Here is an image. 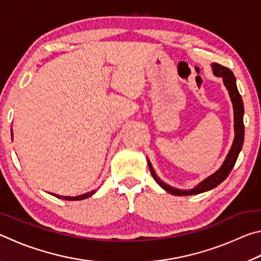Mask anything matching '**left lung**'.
Here are the masks:
<instances>
[{"mask_svg": "<svg viewBox=\"0 0 261 261\" xmlns=\"http://www.w3.org/2000/svg\"><path fill=\"white\" fill-rule=\"evenodd\" d=\"M212 69H213V73L216 77L222 78L224 86L227 87L229 95H230L232 108H233V129H235V139H233L232 146L230 148V151H229L226 160L223 162V165L221 166L214 174H212L204 180H201L197 187H194L191 190L175 189L173 187H170V185L166 184L165 182H162V180L156 176L155 171H154L152 163L149 162V160H147L148 168L149 170H151V174L153 176V178L155 179V182L160 185L163 190H166L167 192L174 194V196H191V194H199L202 192L210 191V190L218 187V185L222 183L223 180L228 177V175L230 174L232 167L235 166L236 163L238 154H240L242 149L243 141H244V123H243L244 106H243V100L240 92L237 90L236 78L230 70L226 67H223V65L213 63L212 64Z\"/></svg>", "mask_w": 261, "mask_h": 261, "instance_id": "left-lung-1", "label": "left lung"}]
</instances>
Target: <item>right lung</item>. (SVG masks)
<instances>
[{"label": "right lung", "mask_w": 261, "mask_h": 261, "mask_svg": "<svg viewBox=\"0 0 261 261\" xmlns=\"http://www.w3.org/2000/svg\"><path fill=\"white\" fill-rule=\"evenodd\" d=\"M11 136H12V130H11ZM94 193H95V191L93 190V191L81 194V196H77V197H64V196H59V194H54V196L60 198V199H64V200H83V199H86V198H88V197H91L92 194H94Z\"/></svg>", "instance_id": "add662e5"}]
</instances>
